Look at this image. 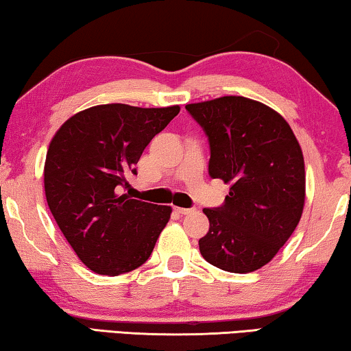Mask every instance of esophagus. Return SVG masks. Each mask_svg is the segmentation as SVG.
I'll return each mask as SVG.
<instances>
[{"label":"esophagus","mask_w":351,"mask_h":351,"mask_svg":"<svg viewBox=\"0 0 351 351\" xmlns=\"http://www.w3.org/2000/svg\"><path fill=\"white\" fill-rule=\"evenodd\" d=\"M176 210L179 212V213H182V215H188V213L195 212V209H185V207H176Z\"/></svg>","instance_id":"1"}]
</instances>
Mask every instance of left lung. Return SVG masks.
Instances as JSON below:
<instances>
[{
  "instance_id": "8db88e82",
  "label": "left lung",
  "mask_w": 351,
  "mask_h": 351,
  "mask_svg": "<svg viewBox=\"0 0 351 351\" xmlns=\"http://www.w3.org/2000/svg\"><path fill=\"white\" fill-rule=\"evenodd\" d=\"M210 144L209 174L230 185L225 204L204 209L202 258L234 274L272 260L296 230L306 202L304 155L283 117L243 96L186 104Z\"/></svg>"
}]
</instances>
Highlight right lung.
Returning <instances> with one entry per match:
<instances>
[{
	"label": "right lung",
	"mask_w": 351,
	"mask_h": 351,
	"mask_svg": "<svg viewBox=\"0 0 351 351\" xmlns=\"http://www.w3.org/2000/svg\"><path fill=\"white\" fill-rule=\"evenodd\" d=\"M180 106L99 104L69 117L53 134L44 165L49 209L90 271L115 277L149 260L169 221L171 206L119 195L138 174L142 152Z\"/></svg>",
	"instance_id": "add662e5"
}]
</instances>
